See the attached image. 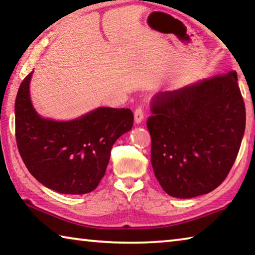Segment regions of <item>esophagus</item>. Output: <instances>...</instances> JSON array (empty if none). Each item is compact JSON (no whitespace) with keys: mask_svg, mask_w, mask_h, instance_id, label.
<instances>
[{"mask_svg":"<svg viewBox=\"0 0 255 255\" xmlns=\"http://www.w3.org/2000/svg\"><path fill=\"white\" fill-rule=\"evenodd\" d=\"M133 120H135V124H140L144 120V110L141 108H137L135 110V114H133Z\"/></svg>","mask_w":255,"mask_h":255,"instance_id":"34e87169","label":"esophagus"}]
</instances>
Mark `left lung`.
<instances>
[{
  "label": "left lung",
  "instance_id": "1",
  "mask_svg": "<svg viewBox=\"0 0 255 255\" xmlns=\"http://www.w3.org/2000/svg\"><path fill=\"white\" fill-rule=\"evenodd\" d=\"M147 120L150 162L167 195H206L231 171L245 130L235 71L159 93Z\"/></svg>",
  "mask_w": 255,
  "mask_h": 255
}]
</instances>
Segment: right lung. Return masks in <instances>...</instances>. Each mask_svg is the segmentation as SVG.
<instances>
[{"instance_id":"right-lung-1","label":"right lung","mask_w":255,"mask_h":255,"mask_svg":"<svg viewBox=\"0 0 255 255\" xmlns=\"http://www.w3.org/2000/svg\"><path fill=\"white\" fill-rule=\"evenodd\" d=\"M32 73L21 83L14 105L15 138L23 163L54 191H93L105 176L112 145L132 127L131 110L99 107L66 122L44 118L30 98Z\"/></svg>"}]
</instances>
